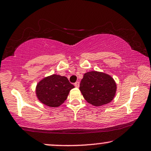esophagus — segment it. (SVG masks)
Masks as SVG:
<instances>
[{
    "label": "esophagus",
    "instance_id": "1",
    "mask_svg": "<svg viewBox=\"0 0 151 151\" xmlns=\"http://www.w3.org/2000/svg\"><path fill=\"white\" fill-rule=\"evenodd\" d=\"M74 85H75L76 87L78 88V87H79V86H80V82H76V83L74 84Z\"/></svg>",
    "mask_w": 151,
    "mask_h": 151
}]
</instances>
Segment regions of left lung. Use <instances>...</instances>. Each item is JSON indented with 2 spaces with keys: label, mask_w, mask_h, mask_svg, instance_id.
<instances>
[{
  "label": "left lung",
  "mask_w": 151,
  "mask_h": 151,
  "mask_svg": "<svg viewBox=\"0 0 151 151\" xmlns=\"http://www.w3.org/2000/svg\"><path fill=\"white\" fill-rule=\"evenodd\" d=\"M116 88V84L111 76L95 71L84 73L80 84L84 99L96 106L110 102L114 98Z\"/></svg>",
  "instance_id": "1"
}]
</instances>
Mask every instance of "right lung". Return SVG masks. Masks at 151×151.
<instances>
[{
  "mask_svg": "<svg viewBox=\"0 0 151 151\" xmlns=\"http://www.w3.org/2000/svg\"><path fill=\"white\" fill-rule=\"evenodd\" d=\"M73 88L74 86L67 78L54 74L39 82L36 93L42 104L50 107H58L65 102Z\"/></svg>",
  "mask_w": 151,
  "mask_h": 151,
  "instance_id": "obj_1",
  "label": "right lung"
}]
</instances>
